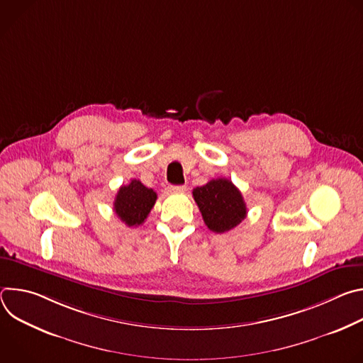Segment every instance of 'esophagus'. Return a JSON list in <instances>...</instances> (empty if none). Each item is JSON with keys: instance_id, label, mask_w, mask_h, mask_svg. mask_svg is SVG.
<instances>
[{"instance_id": "obj_1", "label": "esophagus", "mask_w": 363, "mask_h": 363, "mask_svg": "<svg viewBox=\"0 0 363 363\" xmlns=\"http://www.w3.org/2000/svg\"><path fill=\"white\" fill-rule=\"evenodd\" d=\"M169 191L171 192H184V191H186V186L185 185H171Z\"/></svg>"}]
</instances>
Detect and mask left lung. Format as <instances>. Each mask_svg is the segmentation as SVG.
Returning a JSON list of instances; mask_svg holds the SVG:
<instances>
[{
  "label": "left lung",
  "instance_id": "left-lung-1",
  "mask_svg": "<svg viewBox=\"0 0 363 363\" xmlns=\"http://www.w3.org/2000/svg\"><path fill=\"white\" fill-rule=\"evenodd\" d=\"M192 196L205 225L214 233L223 234L233 230L247 216L244 198L230 179H211L208 184L194 188Z\"/></svg>",
  "mask_w": 363,
  "mask_h": 363
}]
</instances>
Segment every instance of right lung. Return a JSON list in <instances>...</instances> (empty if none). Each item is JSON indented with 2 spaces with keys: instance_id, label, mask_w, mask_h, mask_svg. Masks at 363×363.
<instances>
[{
  "instance_id": "obj_1",
  "label": "right lung",
  "mask_w": 363,
  "mask_h": 363,
  "mask_svg": "<svg viewBox=\"0 0 363 363\" xmlns=\"http://www.w3.org/2000/svg\"><path fill=\"white\" fill-rule=\"evenodd\" d=\"M157 192L146 188L140 181L132 179L128 185H122L113 202L116 216L128 225H142L157 202Z\"/></svg>"
}]
</instances>
